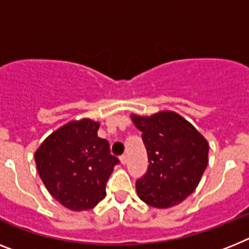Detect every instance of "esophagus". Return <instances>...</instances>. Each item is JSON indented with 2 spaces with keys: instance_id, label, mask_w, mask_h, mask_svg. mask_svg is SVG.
<instances>
[{
  "instance_id": "1",
  "label": "esophagus",
  "mask_w": 249,
  "mask_h": 249,
  "mask_svg": "<svg viewBox=\"0 0 249 249\" xmlns=\"http://www.w3.org/2000/svg\"><path fill=\"white\" fill-rule=\"evenodd\" d=\"M120 162H121V164L126 163V156H125V154L120 156Z\"/></svg>"
}]
</instances>
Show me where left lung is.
Instances as JSON below:
<instances>
[{
    "mask_svg": "<svg viewBox=\"0 0 249 249\" xmlns=\"http://www.w3.org/2000/svg\"><path fill=\"white\" fill-rule=\"evenodd\" d=\"M131 118L142 131L149 162L135 182L138 196L153 208L177 205L199 185L208 166V142L176 112Z\"/></svg>",
    "mask_w": 249,
    "mask_h": 249,
    "instance_id": "obj_1",
    "label": "left lung"
}]
</instances>
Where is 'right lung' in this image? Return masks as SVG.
Returning <instances> with one entry per match:
<instances>
[{
  "label": "right lung",
  "instance_id": "1",
  "mask_svg": "<svg viewBox=\"0 0 249 249\" xmlns=\"http://www.w3.org/2000/svg\"><path fill=\"white\" fill-rule=\"evenodd\" d=\"M100 124L71 121L49 135L35 152L41 181L50 195L71 210H89L106 196V183L119 164L110 144L97 137Z\"/></svg>",
  "mask_w": 249,
  "mask_h": 249
}]
</instances>
